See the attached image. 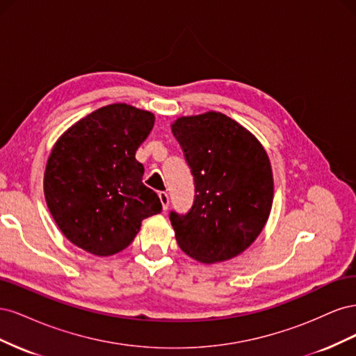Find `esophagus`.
<instances>
[{
  "label": "esophagus",
  "mask_w": 356,
  "mask_h": 356,
  "mask_svg": "<svg viewBox=\"0 0 356 356\" xmlns=\"http://www.w3.org/2000/svg\"><path fill=\"white\" fill-rule=\"evenodd\" d=\"M159 197H160V202H161V207H163V211H166L168 207H169V196H168V193L160 191V193H159Z\"/></svg>",
  "instance_id": "obj_1"
}]
</instances>
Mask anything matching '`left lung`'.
<instances>
[{
  "label": "left lung",
  "instance_id": "left-lung-1",
  "mask_svg": "<svg viewBox=\"0 0 356 356\" xmlns=\"http://www.w3.org/2000/svg\"><path fill=\"white\" fill-rule=\"evenodd\" d=\"M170 127L196 188L186 215H169L175 239L200 263L232 260L252 245L270 215V160L250 131L222 113L179 117Z\"/></svg>",
  "mask_w": 356,
  "mask_h": 356
}]
</instances>
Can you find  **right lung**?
<instances>
[{
  "mask_svg": "<svg viewBox=\"0 0 356 356\" xmlns=\"http://www.w3.org/2000/svg\"><path fill=\"white\" fill-rule=\"evenodd\" d=\"M153 126V113L111 104L74 123L53 145L44 172L47 208L83 251L98 257L123 251L143 220L161 211L135 159Z\"/></svg>",
  "mask_w": 356,
  "mask_h": 356,
  "instance_id": "obj_1",
  "label": "right lung"
}]
</instances>
